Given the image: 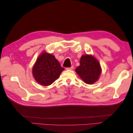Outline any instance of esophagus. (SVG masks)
Returning a JSON list of instances; mask_svg holds the SVG:
<instances>
[{
  "mask_svg": "<svg viewBox=\"0 0 133 133\" xmlns=\"http://www.w3.org/2000/svg\"><path fill=\"white\" fill-rule=\"evenodd\" d=\"M73 66H71V67H70V68H66V70H72V69H73Z\"/></svg>",
  "mask_w": 133,
  "mask_h": 133,
  "instance_id": "34e87169",
  "label": "esophagus"
}]
</instances>
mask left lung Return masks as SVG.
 I'll use <instances>...</instances> for the list:
<instances>
[{
  "mask_svg": "<svg viewBox=\"0 0 133 133\" xmlns=\"http://www.w3.org/2000/svg\"><path fill=\"white\" fill-rule=\"evenodd\" d=\"M75 71L86 84H91L99 79L102 69L98 60L90 55H84L80 58V65Z\"/></svg>",
  "mask_w": 133,
  "mask_h": 133,
  "instance_id": "1",
  "label": "left lung"
}]
</instances>
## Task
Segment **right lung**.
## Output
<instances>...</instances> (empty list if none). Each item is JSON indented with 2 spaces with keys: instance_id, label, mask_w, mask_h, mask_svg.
Here are the masks:
<instances>
[{
  "instance_id": "1",
  "label": "right lung",
  "mask_w": 133,
  "mask_h": 133,
  "mask_svg": "<svg viewBox=\"0 0 133 133\" xmlns=\"http://www.w3.org/2000/svg\"><path fill=\"white\" fill-rule=\"evenodd\" d=\"M64 70L53 55L43 52L39 56L32 71L34 79L39 84L48 86L58 79Z\"/></svg>"
}]
</instances>
